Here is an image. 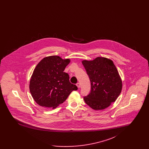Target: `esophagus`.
I'll return each instance as SVG.
<instances>
[{"label": "esophagus", "mask_w": 149, "mask_h": 149, "mask_svg": "<svg viewBox=\"0 0 149 149\" xmlns=\"http://www.w3.org/2000/svg\"><path fill=\"white\" fill-rule=\"evenodd\" d=\"M77 86H78V88H80V84L79 83H77Z\"/></svg>", "instance_id": "34e87169"}]
</instances>
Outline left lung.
<instances>
[{
    "instance_id": "8db88e82",
    "label": "left lung",
    "mask_w": 149,
    "mask_h": 149,
    "mask_svg": "<svg viewBox=\"0 0 149 149\" xmlns=\"http://www.w3.org/2000/svg\"><path fill=\"white\" fill-rule=\"evenodd\" d=\"M91 83L90 93L84 97L86 104L95 110L109 106L120 95L122 80L113 62L98 57L92 61H82Z\"/></svg>"
}]
</instances>
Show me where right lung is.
Segmentation results:
<instances>
[{
    "label": "right lung",
    "instance_id": "1",
    "mask_svg": "<svg viewBox=\"0 0 149 149\" xmlns=\"http://www.w3.org/2000/svg\"><path fill=\"white\" fill-rule=\"evenodd\" d=\"M70 61L51 56L37 64L30 80L29 91L38 105L55 108L65 102L71 92L78 89L70 82L69 74L64 72Z\"/></svg>",
    "mask_w": 149,
    "mask_h": 149
}]
</instances>
